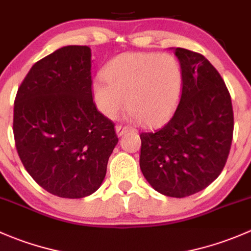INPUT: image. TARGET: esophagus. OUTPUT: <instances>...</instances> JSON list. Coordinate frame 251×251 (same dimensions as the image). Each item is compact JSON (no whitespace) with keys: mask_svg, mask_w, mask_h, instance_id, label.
<instances>
[{"mask_svg":"<svg viewBox=\"0 0 251 251\" xmlns=\"http://www.w3.org/2000/svg\"><path fill=\"white\" fill-rule=\"evenodd\" d=\"M127 130H128L127 126H123V125H116V126H115L116 135H118L119 137H120V136H123L124 133L127 132Z\"/></svg>","mask_w":251,"mask_h":251,"instance_id":"34e87169","label":"esophagus"}]
</instances>
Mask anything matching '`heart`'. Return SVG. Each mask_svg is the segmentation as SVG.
I'll list each match as a JSON object with an SVG mask.
<instances>
[{
	"mask_svg": "<svg viewBox=\"0 0 251 251\" xmlns=\"http://www.w3.org/2000/svg\"><path fill=\"white\" fill-rule=\"evenodd\" d=\"M182 85L181 63L171 53L126 52L108 63L104 76L96 77L92 96L107 118H118L127 104L131 118L155 126L174 113Z\"/></svg>",
	"mask_w": 251,
	"mask_h": 251,
	"instance_id": "obj_1",
	"label": "heart"
}]
</instances>
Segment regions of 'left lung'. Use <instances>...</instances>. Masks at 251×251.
<instances>
[{"mask_svg": "<svg viewBox=\"0 0 251 251\" xmlns=\"http://www.w3.org/2000/svg\"><path fill=\"white\" fill-rule=\"evenodd\" d=\"M183 70L179 103L159 130L141 133L140 166L159 193L183 198L203 191L226 165L233 108L224 78L201 53L176 48Z\"/></svg>", "mask_w": 251, "mask_h": 251, "instance_id": "8db88e82", "label": "left lung"}]
</instances>
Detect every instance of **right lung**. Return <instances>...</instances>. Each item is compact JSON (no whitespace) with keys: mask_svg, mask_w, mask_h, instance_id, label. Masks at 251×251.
<instances>
[{"mask_svg":"<svg viewBox=\"0 0 251 251\" xmlns=\"http://www.w3.org/2000/svg\"><path fill=\"white\" fill-rule=\"evenodd\" d=\"M91 50L65 46L35 63L14 100L13 133L25 170L60 198L97 191L119 138L93 102Z\"/></svg>","mask_w":251,"mask_h":251,"instance_id":"right-lung-1","label":"right lung"}]
</instances>
